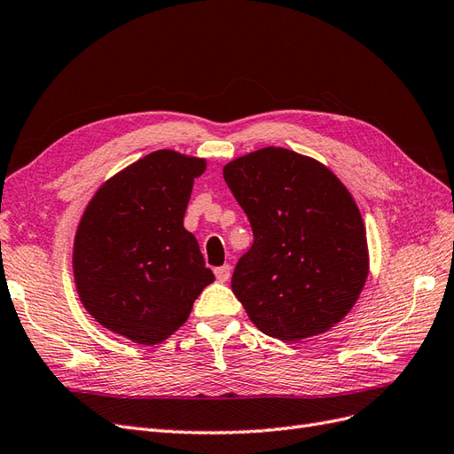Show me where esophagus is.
Listing matches in <instances>:
<instances>
[{"label": "esophagus", "instance_id": "34e87169", "mask_svg": "<svg viewBox=\"0 0 454 454\" xmlns=\"http://www.w3.org/2000/svg\"><path fill=\"white\" fill-rule=\"evenodd\" d=\"M230 275H231V268L228 264H224L221 268H215V277L221 283H226L230 279Z\"/></svg>", "mask_w": 454, "mask_h": 454}]
</instances>
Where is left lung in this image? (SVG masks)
<instances>
[{"instance_id": "left-lung-1", "label": "left lung", "mask_w": 454, "mask_h": 454, "mask_svg": "<svg viewBox=\"0 0 454 454\" xmlns=\"http://www.w3.org/2000/svg\"><path fill=\"white\" fill-rule=\"evenodd\" d=\"M223 175L254 236L231 275L248 318L281 341L328 332L370 273L365 226L347 186L318 160L281 147L231 160Z\"/></svg>"}]
</instances>
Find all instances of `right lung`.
Wrapping results in <instances>:
<instances>
[{"mask_svg":"<svg viewBox=\"0 0 454 454\" xmlns=\"http://www.w3.org/2000/svg\"><path fill=\"white\" fill-rule=\"evenodd\" d=\"M206 158L162 149L101 184L73 243L79 300L98 323L139 345L177 332L215 281L196 238L183 226Z\"/></svg>","mask_w":454,"mask_h":454,"instance_id":"1","label":"right lung"}]
</instances>
